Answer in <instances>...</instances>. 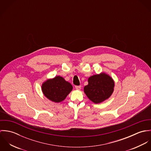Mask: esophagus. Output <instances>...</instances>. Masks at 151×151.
<instances>
[{"label": "esophagus", "instance_id": "1", "mask_svg": "<svg viewBox=\"0 0 151 151\" xmlns=\"http://www.w3.org/2000/svg\"><path fill=\"white\" fill-rule=\"evenodd\" d=\"M75 88H76V89L80 90L81 89V86H75Z\"/></svg>", "mask_w": 151, "mask_h": 151}]
</instances>
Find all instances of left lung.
I'll return each instance as SVG.
<instances>
[{
	"mask_svg": "<svg viewBox=\"0 0 151 151\" xmlns=\"http://www.w3.org/2000/svg\"><path fill=\"white\" fill-rule=\"evenodd\" d=\"M88 84L84 87L87 97L93 103L99 104L108 99L112 94L114 83L108 74L101 73L88 78Z\"/></svg>",
	"mask_w": 151,
	"mask_h": 151,
	"instance_id": "1",
	"label": "left lung"
}]
</instances>
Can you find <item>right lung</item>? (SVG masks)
<instances>
[{"instance_id": "1", "label": "right lung", "mask_w": 151, "mask_h": 151, "mask_svg": "<svg viewBox=\"0 0 151 151\" xmlns=\"http://www.w3.org/2000/svg\"><path fill=\"white\" fill-rule=\"evenodd\" d=\"M72 89L71 84L60 76L47 80L42 86L44 95L49 100L58 103L63 101Z\"/></svg>"}]
</instances>
